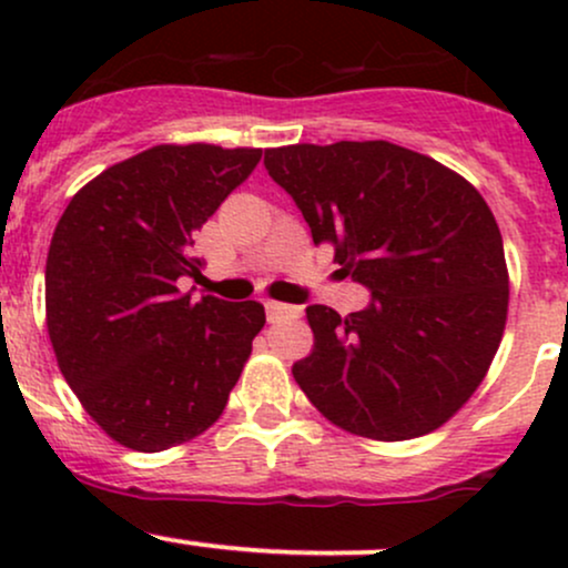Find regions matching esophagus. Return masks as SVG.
<instances>
[{"instance_id":"esophagus-1","label":"esophagus","mask_w":568,"mask_h":568,"mask_svg":"<svg viewBox=\"0 0 568 568\" xmlns=\"http://www.w3.org/2000/svg\"><path fill=\"white\" fill-rule=\"evenodd\" d=\"M264 306H266V321H270V323L283 321V317H298V315H302V310H298V306H291V304L266 302Z\"/></svg>"}]
</instances>
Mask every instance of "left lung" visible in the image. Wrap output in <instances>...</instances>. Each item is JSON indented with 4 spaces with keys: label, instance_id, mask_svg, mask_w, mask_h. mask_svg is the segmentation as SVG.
I'll use <instances>...</instances> for the list:
<instances>
[{
    "label": "left lung",
    "instance_id": "1",
    "mask_svg": "<svg viewBox=\"0 0 568 568\" xmlns=\"http://www.w3.org/2000/svg\"><path fill=\"white\" fill-rule=\"evenodd\" d=\"M315 245L366 285L347 317L306 306L315 334L293 379L325 419L371 440L433 433L484 382L507 321L505 247L459 173L389 141L266 149Z\"/></svg>",
    "mask_w": 568,
    "mask_h": 568
}]
</instances>
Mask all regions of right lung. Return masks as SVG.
<instances>
[{
    "instance_id": "add662e5",
    "label": "right lung",
    "mask_w": 568,
    "mask_h": 568,
    "mask_svg": "<svg viewBox=\"0 0 568 568\" xmlns=\"http://www.w3.org/2000/svg\"><path fill=\"white\" fill-rule=\"evenodd\" d=\"M262 160V149L162 143L106 168L71 197L44 266L58 368L133 452H165L219 419L264 328L258 302L192 298L194 232Z\"/></svg>"
}]
</instances>
